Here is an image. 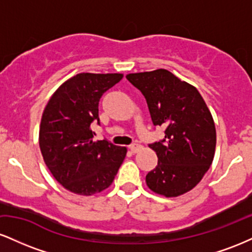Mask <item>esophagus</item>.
Masks as SVG:
<instances>
[{
	"mask_svg": "<svg viewBox=\"0 0 252 252\" xmlns=\"http://www.w3.org/2000/svg\"><path fill=\"white\" fill-rule=\"evenodd\" d=\"M141 148H142V146L138 143H132L129 146V149L131 150V153H137L138 150H141Z\"/></svg>",
	"mask_w": 252,
	"mask_h": 252,
	"instance_id": "34e87169",
	"label": "esophagus"
}]
</instances>
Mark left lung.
Wrapping results in <instances>:
<instances>
[{
  "mask_svg": "<svg viewBox=\"0 0 252 252\" xmlns=\"http://www.w3.org/2000/svg\"><path fill=\"white\" fill-rule=\"evenodd\" d=\"M126 79L146 98L153 124L166 126L163 140L149 144L158 166L147 174V186L167 198L189 192L215 158L216 126L206 103L194 86L163 68Z\"/></svg>",
  "mask_w": 252,
  "mask_h": 252,
  "instance_id": "1",
  "label": "left lung"
}]
</instances>
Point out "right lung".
I'll return each instance as SVG.
<instances>
[{
  "mask_svg": "<svg viewBox=\"0 0 252 252\" xmlns=\"http://www.w3.org/2000/svg\"><path fill=\"white\" fill-rule=\"evenodd\" d=\"M123 78L121 73H79L60 86L43 110L40 150L52 175L63 189L79 195L106 189L126 155V147L108 140L94 141L104 92Z\"/></svg>",
  "mask_w": 252,
  "mask_h": 252,
  "instance_id": "add662e5",
  "label": "right lung"
}]
</instances>
